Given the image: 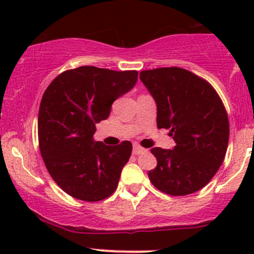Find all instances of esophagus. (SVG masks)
I'll list each match as a JSON object with an SVG mask.
<instances>
[{
	"instance_id": "34e87169",
	"label": "esophagus",
	"mask_w": 254,
	"mask_h": 254,
	"mask_svg": "<svg viewBox=\"0 0 254 254\" xmlns=\"http://www.w3.org/2000/svg\"><path fill=\"white\" fill-rule=\"evenodd\" d=\"M144 151H145L144 148H142L141 145H139V144H137V143L133 144V149H132V153L135 154V155H138V154H142V153H144Z\"/></svg>"
}]
</instances>
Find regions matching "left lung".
<instances>
[{"mask_svg": "<svg viewBox=\"0 0 254 254\" xmlns=\"http://www.w3.org/2000/svg\"><path fill=\"white\" fill-rule=\"evenodd\" d=\"M155 99L156 125L168 129L173 150L151 148L157 160L148 177L171 196H186L206 185L222 165L229 139L226 107L214 87L178 66L139 72Z\"/></svg>", "mask_w": 254, "mask_h": 254, "instance_id": "1", "label": "left lung"}]
</instances>
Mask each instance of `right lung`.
Masks as SVG:
<instances>
[{"mask_svg":"<svg viewBox=\"0 0 254 254\" xmlns=\"http://www.w3.org/2000/svg\"><path fill=\"white\" fill-rule=\"evenodd\" d=\"M137 75L83 65L61 72L44 92L38 117L40 154L55 183L71 197L99 202L117 189L132 144L110 147L92 137L113 101L135 86Z\"/></svg>","mask_w":254,"mask_h":254,"instance_id":"1","label":"right lung"}]
</instances>
